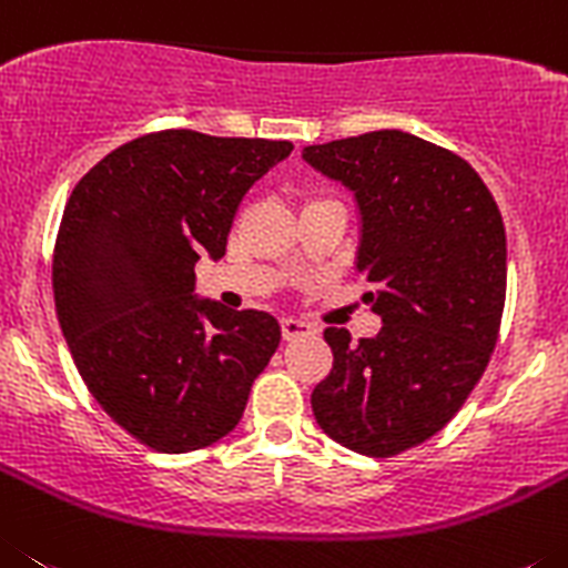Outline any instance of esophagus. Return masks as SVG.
Segmentation results:
<instances>
[{
    "instance_id": "1",
    "label": "esophagus",
    "mask_w": 568,
    "mask_h": 568,
    "mask_svg": "<svg viewBox=\"0 0 568 568\" xmlns=\"http://www.w3.org/2000/svg\"><path fill=\"white\" fill-rule=\"evenodd\" d=\"M280 325H283V339H288V342L316 334L314 325H311V322H305V320H283Z\"/></svg>"
}]
</instances>
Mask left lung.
<instances>
[{
	"label": "left lung",
	"mask_w": 568,
	"mask_h": 568,
	"mask_svg": "<svg viewBox=\"0 0 568 568\" xmlns=\"http://www.w3.org/2000/svg\"><path fill=\"white\" fill-rule=\"evenodd\" d=\"M305 161L356 192V272L382 316L373 339L325 328L334 367L311 393L342 447L390 458L436 436L487 371L507 300V232L481 175L402 130L305 146Z\"/></svg>",
	"instance_id": "obj_1"
}]
</instances>
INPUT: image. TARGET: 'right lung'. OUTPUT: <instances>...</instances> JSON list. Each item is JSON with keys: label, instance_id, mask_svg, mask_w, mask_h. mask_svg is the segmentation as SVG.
<instances>
[{"label": "right lung", "instance_id": "1", "mask_svg": "<svg viewBox=\"0 0 568 568\" xmlns=\"http://www.w3.org/2000/svg\"><path fill=\"white\" fill-rule=\"evenodd\" d=\"M291 141L163 130L112 150L75 183L53 248L61 334L87 390L132 438L192 453L237 427L280 345L265 311L197 300L240 201Z\"/></svg>", "mask_w": 568, "mask_h": 568}]
</instances>
